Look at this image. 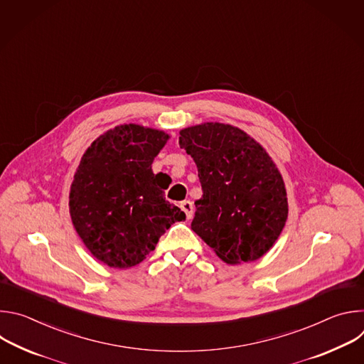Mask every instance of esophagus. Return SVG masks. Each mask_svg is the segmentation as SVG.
<instances>
[{"label": "esophagus", "mask_w": 364, "mask_h": 364, "mask_svg": "<svg viewBox=\"0 0 364 364\" xmlns=\"http://www.w3.org/2000/svg\"><path fill=\"white\" fill-rule=\"evenodd\" d=\"M181 209L184 210L187 219H191V218H193V203H191L190 200L181 201Z\"/></svg>", "instance_id": "obj_1"}]
</instances>
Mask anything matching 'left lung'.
<instances>
[{
    "label": "left lung",
    "mask_w": 364,
    "mask_h": 364,
    "mask_svg": "<svg viewBox=\"0 0 364 364\" xmlns=\"http://www.w3.org/2000/svg\"><path fill=\"white\" fill-rule=\"evenodd\" d=\"M178 144L194 160L203 190L191 229L229 265L262 257L288 218L285 184L269 154L219 122L181 129Z\"/></svg>",
    "instance_id": "obj_1"
}]
</instances>
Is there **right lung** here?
Here are the masks:
<instances>
[{
  "label": "right lung",
  "instance_id": "1",
  "mask_svg": "<svg viewBox=\"0 0 364 364\" xmlns=\"http://www.w3.org/2000/svg\"><path fill=\"white\" fill-rule=\"evenodd\" d=\"M168 138L136 124L118 125L90 144L75 173L72 223L89 252L111 268L138 265L173 223L186 219L151 168Z\"/></svg>",
  "mask_w": 364,
  "mask_h": 364
}]
</instances>
